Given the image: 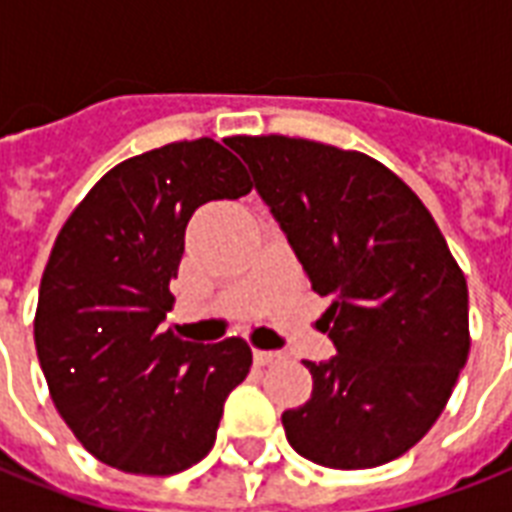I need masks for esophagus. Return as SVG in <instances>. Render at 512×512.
Returning <instances> with one entry per match:
<instances>
[{
	"instance_id": "obj_1",
	"label": "esophagus",
	"mask_w": 512,
	"mask_h": 512,
	"mask_svg": "<svg viewBox=\"0 0 512 512\" xmlns=\"http://www.w3.org/2000/svg\"><path fill=\"white\" fill-rule=\"evenodd\" d=\"M253 360H256V366H272V363H280V360H283V352L256 350L253 352Z\"/></svg>"
}]
</instances>
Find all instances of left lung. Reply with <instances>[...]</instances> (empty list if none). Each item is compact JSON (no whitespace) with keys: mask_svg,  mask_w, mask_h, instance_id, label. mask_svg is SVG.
<instances>
[{"mask_svg":"<svg viewBox=\"0 0 512 512\" xmlns=\"http://www.w3.org/2000/svg\"><path fill=\"white\" fill-rule=\"evenodd\" d=\"M312 291L331 296L318 326L336 344L312 363V395L283 414L301 457L366 470L417 446L467 363V280L441 229L387 165L291 136H235Z\"/></svg>","mask_w":512,"mask_h":512,"instance_id":"8db88e82","label":"left lung"}]
</instances>
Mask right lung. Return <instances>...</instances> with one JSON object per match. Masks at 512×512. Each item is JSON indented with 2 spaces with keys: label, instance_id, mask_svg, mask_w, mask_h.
<instances>
[{
  "label": "right lung",
  "instance_id": "right-lung-1",
  "mask_svg": "<svg viewBox=\"0 0 512 512\" xmlns=\"http://www.w3.org/2000/svg\"><path fill=\"white\" fill-rule=\"evenodd\" d=\"M251 189L219 141H173L114 165L55 237L34 315L39 366L74 438L122 473L197 465L251 371L240 336L197 344L160 328L192 213Z\"/></svg>",
  "mask_w": 512,
  "mask_h": 512
}]
</instances>
